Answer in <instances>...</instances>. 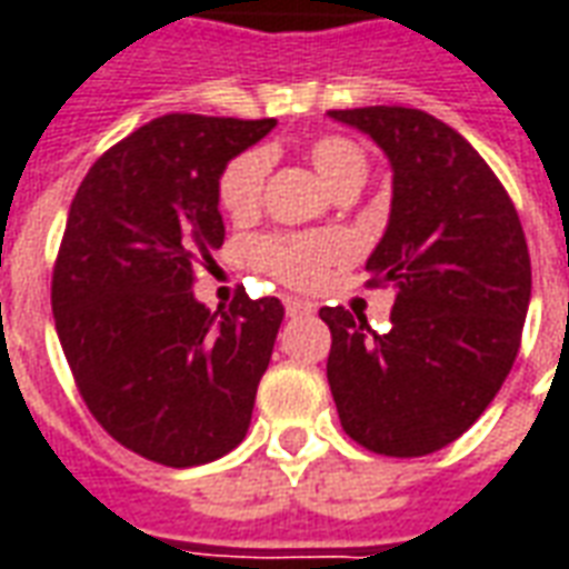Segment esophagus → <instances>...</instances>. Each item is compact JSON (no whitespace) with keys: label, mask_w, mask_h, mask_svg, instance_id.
I'll return each mask as SVG.
<instances>
[{"label":"esophagus","mask_w":569,"mask_h":569,"mask_svg":"<svg viewBox=\"0 0 569 569\" xmlns=\"http://www.w3.org/2000/svg\"><path fill=\"white\" fill-rule=\"evenodd\" d=\"M286 313L289 317H310V313H317V305L301 301V298H286Z\"/></svg>","instance_id":"esophagus-1"}]
</instances>
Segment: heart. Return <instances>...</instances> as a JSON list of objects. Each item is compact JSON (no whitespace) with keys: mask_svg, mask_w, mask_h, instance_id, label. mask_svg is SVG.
Returning a JSON list of instances; mask_svg holds the SVG:
<instances>
[{"mask_svg":"<svg viewBox=\"0 0 569 569\" xmlns=\"http://www.w3.org/2000/svg\"><path fill=\"white\" fill-rule=\"evenodd\" d=\"M310 162L328 187L343 189L361 183L368 174V159L356 141L343 134H322L307 147ZM268 174V156L262 150H247L231 159L220 178V201L234 220H247L259 210ZM349 243L338 231H286L256 243V262L292 289H317L331 271V264L347 259Z\"/></svg>","mask_w":569,"mask_h":569,"instance_id":"heart-1","label":"heart"}]
</instances>
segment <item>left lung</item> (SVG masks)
<instances>
[{"instance_id":"left-lung-1","label":"left lung","mask_w":569,"mask_h":569,"mask_svg":"<svg viewBox=\"0 0 569 569\" xmlns=\"http://www.w3.org/2000/svg\"><path fill=\"white\" fill-rule=\"evenodd\" d=\"M391 162V213L370 286H395L391 328L322 307L328 386L343 431L377 456H431L495 401L521 343L531 256L519 213L486 159L419 108L328 111Z\"/></svg>"}]
</instances>
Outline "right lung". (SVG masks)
<instances>
[{"instance_id":"add662e5","label":"right lung","mask_w":569,"mask_h":569,"mask_svg":"<svg viewBox=\"0 0 569 569\" xmlns=\"http://www.w3.org/2000/svg\"><path fill=\"white\" fill-rule=\"evenodd\" d=\"M273 120L166 113L102 153L74 192L50 305L83 403L166 467L222 458L250 428L283 305L208 310L196 262L226 238L220 178Z\"/></svg>"}]
</instances>
